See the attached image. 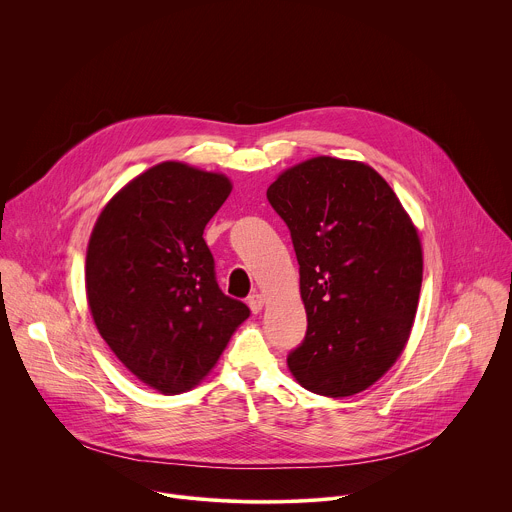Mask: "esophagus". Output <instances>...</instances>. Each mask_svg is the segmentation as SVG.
Returning a JSON list of instances; mask_svg holds the SVG:
<instances>
[{"mask_svg":"<svg viewBox=\"0 0 512 512\" xmlns=\"http://www.w3.org/2000/svg\"><path fill=\"white\" fill-rule=\"evenodd\" d=\"M247 304H249V308H251V312H253V314H259V312L263 310L265 300H263V296H261V294H251V296H249V300H247Z\"/></svg>","mask_w":512,"mask_h":512,"instance_id":"esophagus-1","label":"esophagus"}]
</instances>
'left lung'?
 <instances>
[{"label": "left lung", "instance_id": "obj_1", "mask_svg": "<svg viewBox=\"0 0 512 512\" xmlns=\"http://www.w3.org/2000/svg\"><path fill=\"white\" fill-rule=\"evenodd\" d=\"M267 200L294 243L308 316L287 367L312 393H360L393 367L413 326L423 257L411 218L371 166L328 156L285 170Z\"/></svg>", "mask_w": 512, "mask_h": 512}]
</instances>
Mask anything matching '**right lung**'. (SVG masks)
<instances>
[{
	"label": "right lung",
	"mask_w": 512,
	"mask_h": 512,
	"mask_svg": "<svg viewBox=\"0 0 512 512\" xmlns=\"http://www.w3.org/2000/svg\"><path fill=\"white\" fill-rule=\"evenodd\" d=\"M231 194L223 174L164 162L119 190L87 249V300L115 356L166 395L192 389L249 308L223 294L204 227Z\"/></svg>",
	"instance_id": "obj_1"
}]
</instances>
